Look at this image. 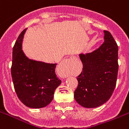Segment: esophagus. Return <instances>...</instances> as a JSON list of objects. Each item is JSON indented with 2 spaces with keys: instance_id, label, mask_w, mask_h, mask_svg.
I'll return each mask as SVG.
<instances>
[{
  "instance_id": "34e87169",
  "label": "esophagus",
  "mask_w": 129,
  "mask_h": 129,
  "mask_svg": "<svg viewBox=\"0 0 129 129\" xmlns=\"http://www.w3.org/2000/svg\"><path fill=\"white\" fill-rule=\"evenodd\" d=\"M75 61V58H70V59H63L61 63L59 65V70H61V73H62V77H66L68 75V72L69 68L70 66L73 64V63Z\"/></svg>"
}]
</instances>
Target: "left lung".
I'll return each mask as SVG.
<instances>
[{
  "label": "left lung",
  "mask_w": 129,
  "mask_h": 129,
  "mask_svg": "<svg viewBox=\"0 0 129 129\" xmlns=\"http://www.w3.org/2000/svg\"><path fill=\"white\" fill-rule=\"evenodd\" d=\"M105 42L94 52L80 54L83 70L77 77L74 98L80 105L95 108L110 99L117 83L119 70L118 46L113 36L104 30Z\"/></svg>",
  "instance_id": "obj_1"
}]
</instances>
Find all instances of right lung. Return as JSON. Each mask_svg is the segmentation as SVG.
<instances>
[{
  "label": "right lung",
  "instance_id": "1",
  "mask_svg": "<svg viewBox=\"0 0 129 129\" xmlns=\"http://www.w3.org/2000/svg\"><path fill=\"white\" fill-rule=\"evenodd\" d=\"M26 29L21 32L12 50L11 75L14 87L20 101L30 108H42L52 101L55 89L61 81L56 76L57 63L29 59L22 50Z\"/></svg>",
  "mask_w": 129,
  "mask_h": 129
}]
</instances>
